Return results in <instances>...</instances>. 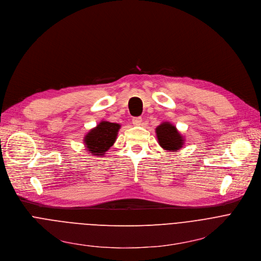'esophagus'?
Returning <instances> with one entry per match:
<instances>
[{
    "label": "esophagus",
    "instance_id": "34e87169",
    "mask_svg": "<svg viewBox=\"0 0 261 261\" xmlns=\"http://www.w3.org/2000/svg\"><path fill=\"white\" fill-rule=\"evenodd\" d=\"M142 120L143 119L141 117H135V118H133V124L135 126H140L142 124Z\"/></svg>",
    "mask_w": 261,
    "mask_h": 261
}]
</instances>
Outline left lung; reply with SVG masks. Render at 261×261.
I'll use <instances>...</instances> for the list:
<instances>
[{"label": "left lung", "mask_w": 261, "mask_h": 261, "mask_svg": "<svg viewBox=\"0 0 261 261\" xmlns=\"http://www.w3.org/2000/svg\"><path fill=\"white\" fill-rule=\"evenodd\" d=\"M155 134L160 146L167 151H178L184 147L185 137L179 133L174 124L169 121L162 122L156 128Z\"/></svg>", "instance_id": "left-lung-1"}]
</instances>
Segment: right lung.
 <instances>
[{"instance_id":"add662e5","label":"right lung","mask_w":261,"mask_h":261,"mask_svg":"<svg viewBox=\"0 0 261 261\" xmlns=\"http://www.w3.org/2000/svg\"><path fill=\"white\" fill-rule=\"evenodd\" d=\"M121 125L101 120L84 137V147L94 156H102L114 145Z\"/></svg>"}]
</instances>
